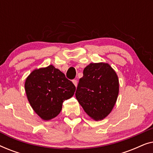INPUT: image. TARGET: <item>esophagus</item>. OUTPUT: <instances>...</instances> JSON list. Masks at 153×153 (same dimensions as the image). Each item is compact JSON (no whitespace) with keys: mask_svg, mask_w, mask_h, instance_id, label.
Returning a JSON list of instances; mask_svg holds the SVG:
<instances>
[{"mask_svg":"<svg viewBox=\"0 0 153 153\" xmlns=\"http://www.w3.org/2000/svg\"><path fill=\"white\" fill-rule=\"evenodd\" d=\"M72 82H73V83H74V85H75V86H77V83H77V81L76 80H75V79H74V80H73L72 81Z\"/></svg>","mask_w":153,"mask_h":153,"instance_id":"obj_1","label":"esophagus"}]
</instances>
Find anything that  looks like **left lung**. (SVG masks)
<instances>
[{
    "instance_id": "8db88e82",
    "label": "left lung",
    "mask_w": 153,
    "mask_h": 153,
    "mask_svg": "<svg viewBox=\"0 0 153 153\" xmlns=\"http://www.w3.org/2000/svg\"><path fill=\"white\" fill-rule=\"evenodd\" d=\"M118 93L116 72L109 64L97 62L89 64L84 68L75 95L85 112L98 121L111 112Z\"/></svg>"
}]
</instances>
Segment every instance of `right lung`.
<instances>
[{"mask_svg":"<svg viewBox=\"0 0 153 153\" xmlns=\"http://www.w3.org/2000/svg\"><path fill=\"white\" fill-rule=\"evenodd\" d=\"M31 107L44 120H51L62 110V102L74 95L76 87L52 65L35 69L25 81Z\"/></svg>","mask_w":153,"mask_h":153,"instance_id":"add662e5","label":"right lung"}]
</instances>
